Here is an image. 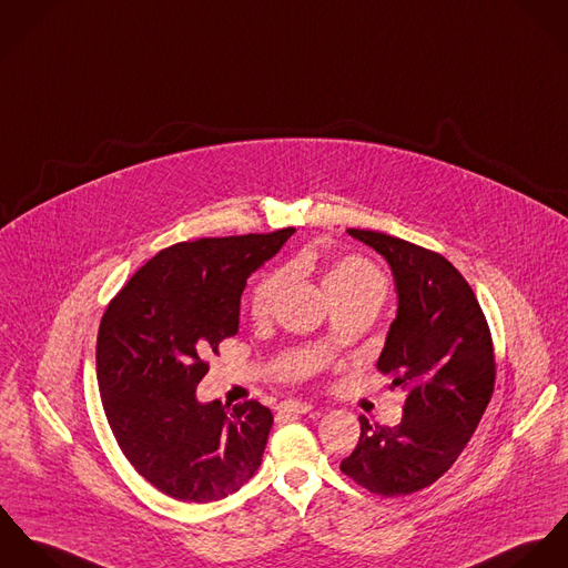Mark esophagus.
<instances>
[{
	"label": "esophagus",
	"mask_w": 568,
	"mask_h": 568,
	"mask_svg": "<svg viewBox=\"0 0 568 568\" xmlns=\"http://www.w3.org/2000/svg\"><path fill=\"white\" fill-rule=\"evenodd\" d=\"M314 405L312 403H305V400H283L278 403V412L281 414H287V416H298V414H307L312 412Z\"/></svg>",
	"instance_id": "34e87169"
}]
</instances>
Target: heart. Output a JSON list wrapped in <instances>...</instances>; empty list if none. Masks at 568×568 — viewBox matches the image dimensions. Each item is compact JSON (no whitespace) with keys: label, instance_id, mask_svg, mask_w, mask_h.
Here are the masks:
<instances>
[{"label":"heart","instance_id":"1","mask_svg":"<svg viewBox=\"0 0 568 568\" xmlns=\"http://www.w3.org/2000/svg\"><path fill=\"white\" fill-rule=\"evenodd\" d=\"M287 283L285 270H272L256 278L251 290V315L254 320H263L272 314L283 287ZM324 287L333 303L355 301V298H383L385 278L377 265L371 261L346 254L335 258L324 272Z\"/></svg>","mask_w":568,"mask_h":568}]
</instances>
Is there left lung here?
Returning <instances> with one entry per match:
<instances>
[{"label": "left lung", "mask_w": 568, "mask_h": 568, "mask_svg": "<svg viewBox=\"0 0 568 568\" xmlns=\"http://www.w3.org/2000/svg\"><path fill=\"white\" fill-rule=\"evenodd\" d=\"M392 267L398 312L378 373L407 392L396 427L359 416L362 436L339 470L381 497L418 493L453 466L495 392V348L475 292L440 253L412 242L348 229Z\"/></svg>", "instance_id": "left-lung-1"}]
</instances>
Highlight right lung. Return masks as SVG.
I'll list each match as a JSON object with an SVG mask.
<instances>
[{
	"instance_id": "add662e5",
	"label": "right lung",
	"mask_w": 568,
	"mask_h": 568,
	"mask_svg": "<svg viewBox=\"0 0 568 568\" xmlns=\"http://www.w3.org/2000/svg\"><path fill=\"white\" fill-rule=\"evenodd\" d=\"M294 229L181 242L139 267L109 303L95 366L104 414L128 462L163 495L209 504L261 466L272 412L197 403L204 357L240 328L248 276Z\"/></svg>"
}]
</instances>
